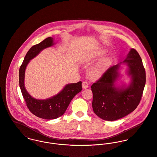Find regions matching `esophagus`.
<instances>
[{"label":"esophagus","instance_id":"esophagus-1","mask_svg":"<svg viewBox=\"0 0 157 157\" xmlns=\"http://www.w3.org/2000/svg\"><path fill=\"white\" fill-rule=\"evenodd\" d=\"M88 87V83L86 82V81H84L82 82V88L84 89H86V88H87Z\"/></svg>","mask_w":157,"mask_h":157}]
</instances>
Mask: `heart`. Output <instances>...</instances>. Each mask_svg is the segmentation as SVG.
Returning a JSON list of instances; mask_svg holds the SVG:
<instances>
[{
	"label": "heart",
	"mask_w": 157,
	"mask_h": 157,
	"mask_svg": "<svg viewBox=\"0 0 157 157\" xmlns=\"http://www.w3.org/2000/svg\"><path fill=\"white\" fill-rule=\"evenodd\" d=\"M109 64L108 59H104L92 67L89 71V76L93 79L99 78L104 72L105 70Z\"/></svg>",
	"instance_id": "b5f03b06"
}]
</instances>
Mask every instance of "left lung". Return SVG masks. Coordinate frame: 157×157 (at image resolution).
<instances>
[{
    "label": "left lung",
    "instance_id": "8db88e82",
    "mask_svg": "<svg viewBox=\"0 0 157 157\" xmlns=\"http://www.w3.org/2000/svg\"><path fill=\"white\" fill-rule=\"evenodd\" d=\"M128 66L131 83L126 88L115 87L120 64L111 66L91 86L94 113L105 121H113L127 116L140 104L146 84V71L139 53L131 49L122 62Z\"/></svg>",
    "mask_w": 157,
    "mask_h": 157
}]
</instances>
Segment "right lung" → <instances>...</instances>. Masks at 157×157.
I'll use <instances>...</instances> for the list:
<instances>
[{
  "mask_svg": "<svg viewBox=\"0 0 157 157\" xmlns=\"http://www.w3.org/2000/svg\"><path fill=\"white\" fill-rule=\"evenodd\" d=\"M53 45L52 37H48L40 43L33 46L26 53L19 69V86L29 111L36 117L51 120L61 116L66 111L72 99L82 90V82L66 85L58 94L45 100L33 98L26 91L25 84V73L29 61L42 50Z\"/></svg>",
  "mask_w": 157,
  "mask_h": 157,
  "instance_id": "right-lung-1",
  "label": "right lung"
}]
</instances>
